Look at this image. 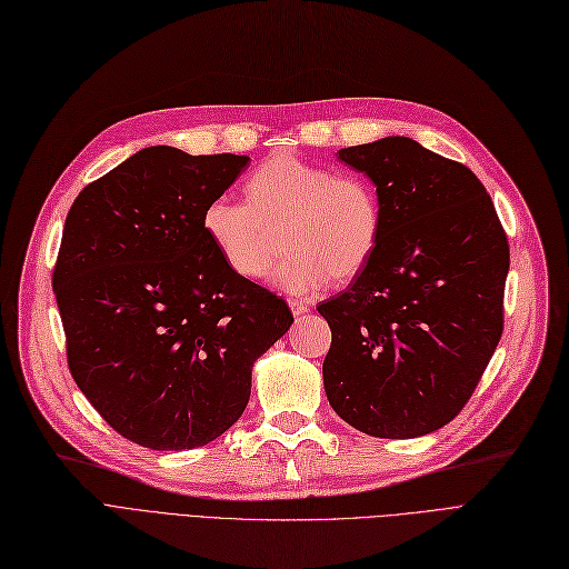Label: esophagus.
<instances>
[{
  "label": "esophagus",
  "mask_w": 569,
  "mask_h": 569,
  "mask_svg": "<svg viewBox=\"0 0 569 569\" xmlns=\"http://www.w3.org/2000/svg\"><path fill=\"white\" fill-rule=\"evenodd\" d=\"M289 308L293 316H303V312H308V303H303L299 299H289Z\"/></svg>",
  "instance_id": "34e87169"
}]
</instances>
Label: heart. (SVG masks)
I'll return each mask as SVG.
<instances>
[{
    "mask_svg": "<svg viewBox=\"0 0 569 569\" xmlns=\"http://www.w3.org/2000/svg\"><path fill=\"white\" fill-rule=\"evenodd\" d=\"M244 192L247 202L221 194L202 211V230L234 276L261 278L278 232L287 257L270 280L289 293L356 280L375 259L383 204L367 176L278 152L253 169Z\"/></svg>",
    "mask_w": 569,
    "mask_h": 569,
    "instance_id": "heart-1",
    "label": "heart"
}]
</instances>
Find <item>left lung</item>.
I'll return each mask as SVG.
<instances>
[{
	"label": "left lung",
	"instance_id": "left-lung-1",
	"mask_svg": "<svg viewBox=\"0 0 569 569\" xmlns=\"http://www.w3.org/2000/svg\"><path fill=\"white\" fill-rule=\"evenodd\" d=\"M383 204L375 259L318 306L337 415L375 438H419L471 400L503 331L508 240L478 176L405 136L339 150Z\"/></svg>",
	"mask_w": 569,
	"mask_h": 569
}]
</instances>
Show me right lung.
Returning <instances> with one entry per match:
<instances>
[{
	"label": "right lung",
	"mask_w": 569,
	"mask_h": 569,
	"mask_svg": "<svg viewBox=\"0 0 569 569\" xmlns=\"http://www.w3.org/2000/svg\"><path fill=\"white\" fill-rule=\"evenodd\" d=\"M247 154L143 148L72 202L53 268L68 367L122 438L167 452L242 417L251 367L293 322L282 297L226 266L202 211Z\"/></svg>",
	"instance_id": "add662e5"
}]
</instances>
